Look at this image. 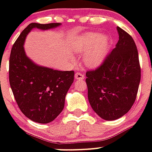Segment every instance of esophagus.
Returning <instances> with one entry per match:
<instances>
[{
	"mask_svg": "<svg viewBox=\"0 0 152 152\" xmlns=\"http://www.w3.org/2000/svg\"><path fill=\"white\" fill-rule=\"evenodd\" d=\"M75 78H76V80H83V79H84V75H83L80 72H76L75 74Z\"/></svg>",
	"mask_w": 152,
	"mask_h": 152,
	"instance_id": "1",
	"label": "esophagus"
}]
</instances>
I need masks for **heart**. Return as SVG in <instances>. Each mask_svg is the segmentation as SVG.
<instances>
[{"label":"heart","mask_w":152,"mask_h":152,"mask_svg":"<svg viewBox=\"0 0 152 152\" xmlns=\"http://www.w3.org/2000/svg\"><path fill=\"white\" fill-rule=\"evenodd\" d=\"M99 38L98 34H89L76 42L74 47L80 53H84L83 62L88 67H96L101 64L106 54L105 40L89 48V46Z\"/></svg>","instance_id":"obj_1"}]
</instances>
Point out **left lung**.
Segmentation results:
<instances>
[{
	"mask_svg": "<svg viewBox=\"0 0 152 152\" xmlns=\"http://www.w3.org/2000/svg\"><path fill=\"white\" fill-rule=\"evenodd\" d=\"M119 40L101 65L86 72L88 100L104 120H116L129 112L137 99L141 69L137 46L121 27Z\"/></svg>",
	"mask_w": 152,
	"mask_h": 152,
	"instance_id": "left-lung-1",
	"label": "left lung"
}]
</instances>
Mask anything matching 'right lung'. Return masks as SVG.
Segmentation results:
<instances>
[{
  "instance_id": "1",
  "label": "right lung",
  "mask_w": 152,
  "mask_h": 152,
  "mask_svg": "<svg viewBox=\"0 0 152 152\" xmlns=\"http://www.w3.org/2000/svg\"><path fill=\"white\" fill-rule=\"evenodd\" d=\"M59 23H31L13 44L9 57V83L19 108L34 122H51L63 110L65 96L74 80V71H58L37 65L27 57L25 38L33 28L48 30Z\"/></svg>"
}]
</instances>
